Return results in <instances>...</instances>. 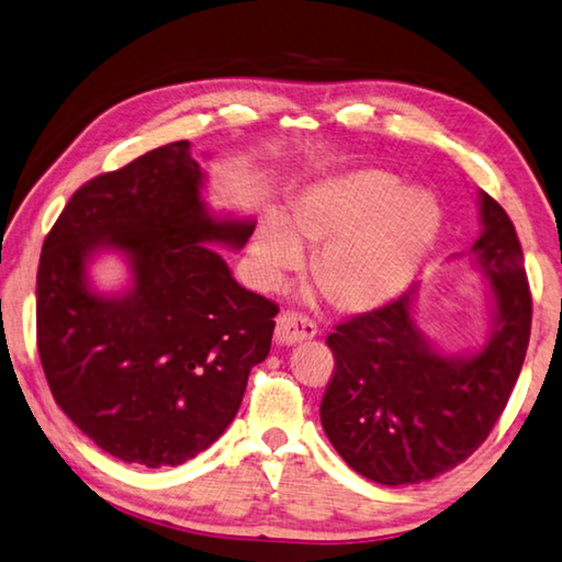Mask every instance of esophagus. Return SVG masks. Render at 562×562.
Returning a JSON list of instances; mask_svg holds the SVG:
<instances>
[{"label": "esophagus", "mask_w": 562, "mask_h": 562, "mask_svg": "<svg viewBox=\"0 0 562 562\" xmlns=\"http://www.w3.org/2000/svg\"><path fill=\"white\" fill-rule=\"evenodd\" d=\"M317 335V325L313 317L288 310L278 317V327H274V340L280 345H295L302 340H313Z\"/></svg>", "instance_id": "34e87169"}]
</instances>
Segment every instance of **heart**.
<instances>
[{
  "mask_svg": "<svg viewBox=\"0 0 562 562\" xmlns=\"http://www.w3.org/2000/svg\"><path fill=\"white\" fill-rule=\"evenodd\" d=\"M438 229V210L382 169H355L307 187L290 217H267L255 235L252 270L262 288L302 262V245L321 243L313 278L340 310H372L413 278Z\"/></svg>",
  "mask_w": 562,
  "mask_h": 562,
  "instance_id": "obj_1",
  "label": "heart"
}]
</instances>
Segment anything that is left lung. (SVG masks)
I'll use <instances>...</instances> for the list:
<instances>
[{
  "instance_id": "left-lung-1",
  "label": "left lung",
  "mask_w": 562,
  "mask_h": 562,
  "mask_svg": "<svg viewBox=\"0 0 562 562\" xmlns=\"http://www.w3.org/2000/svg\"><path fill=\"white\" fill-rule=\"evenodd\" d=\"M483 235L473 245L490 278L497 323L483 352H435L413 319V292L335 325V370L319 405L329 442L355 473L415 485L448 473L487 440L522 370L532 295L513 220L480 194Z\"/></svg>"
}]
</instances>
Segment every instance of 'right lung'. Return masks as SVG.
<instances>
[{"mask_svg": "<svg viewBox=\"0 0 562 562\" xmlns=\"http://www.w3.org/2000/svg\"><path fill=\"white\" fill-rule=\"evenodd\" d=\"M200 187L190 142L157 147L79 187L40 255L37 350L52 397L104 452L147 468L182 465L225 432L280 313L204 245L243 247L255 225L210 217ZM100 246L131 255L136 288L124 299L86 290Z\"/></svg>", "mask_w": 562, "mask_h": 562, "instance_id": "1", "label": "right lung"}]
</instances>
